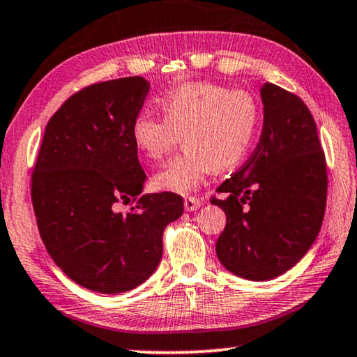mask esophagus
Listing matches in <instances>:
<instances>
[{
	"label": "esophagus",
	"mask_w": 357,
	"mask_h": 357,
	"mask_svg": "<svg viewBox=\"0 0 357 357\" xmlns=\"http://www.w3.org/2000/svg\"><path fill=\"white\" fill-rule=\"evenodd\" d=\"M199 207H201V201H199L197 197H186V199H184V208H186L188 212L197 211Z\"/></svg>",
	"instance_id": "34e87169"
}]
</instances>
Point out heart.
Returning a JSON list of instances; mask_svg holds the SVG:
<instances>
[{
    "label": "heart",
    "mask_w": 357,
    "mask_h": 357,
    "mask_svg": "<svg viewBox=\"0 0 357 357\" xmlns=\"http://www.w3.org/2000/svg\"><path fill=\"white\" fill-rule=\"evenodd\" d=\"M163 119L140 112L132 122V140L150 160H161L183 134L184 150L155 176L163 191L189 194L212 169L238 165L253 144L259 107L250 93L196 82L171 89L160 99Z\"/></svg>",
    "instance_id": "1"
}]
</instances>
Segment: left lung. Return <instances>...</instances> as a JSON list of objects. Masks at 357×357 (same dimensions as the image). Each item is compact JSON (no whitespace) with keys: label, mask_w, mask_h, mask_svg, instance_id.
<instances>
[{"label":"left lung","mask_w":357,"mask_h":357,"mask_svg":"<svg viewBox=\"0 0 357 357\" xmlns=\"http://www.w3.org/2000/svg\"><path fill=\"white\" fill-rule=\"evenodd\" d=\"M259 144L212 199L227 225L215 243L223 268L269 281L296 266L315 241L326 206V163L315 121L296 94L264 83Z\"/></svg>","instance_id":"8db88e82"}]
</instances>
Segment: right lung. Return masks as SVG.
Returning <instances> with one entry per match:
<instances>
[{"label": "right lung", "mask_w": 357, "mask_h": 357, "mask_svg": "<svg viewBox=\"0 0 357 357\" xmlns=\"http://www.w3.org/2000/svg\"><path fill=\"white\" fill-rule=\"evenodd\" d=\"M150 83L142 76L82 89L47 123L32 173V204L50 258L89 291L122 294L145 282L163 255V231L183 197L144 194L146 174L132 122ZM119 203H132L122 214Z\"/></svg>", "instance_id": "1"}]
</instances>
